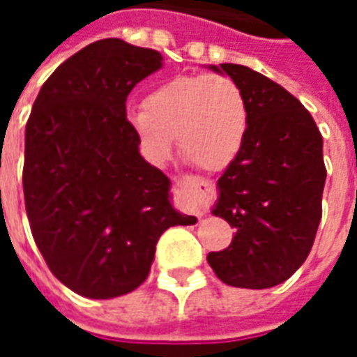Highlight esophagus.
<instances>
[{"label":"esophagus","mask_w":357,"mask_h":357,"mask_svg":"<svg viewBox=\"0 0 357 357\" xmlns=\"http://www.w3.org/2000/svg\"><path fill=\"white\" fill-rule=\"evenodd\" d=\"M183 204L197 216H204V197H208L210 183L201 178H187L181 181Z\"/></svg>","instance_id":"1"}]
</instances>
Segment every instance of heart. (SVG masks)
I'll list each match as a JSON object with an SVG mask.
<instances>
[{
  "instance_id": "heart-1",
  "label": "heart",
  "mask_w": 357,
  "mask_h": 357,
  "mask_svg": "<svg viewBox=\"0 0 357 357\" xmlns=\"http://www.w3.org/2000/svg\"><path fill=\"white\" fill-rule=\"evenodd\" d=\"M130 114L143 153L164 162L176 139L179 155L202 170L231 166L248 133L247 99L225 74H183L166 80Z\"/></svg>"
}]
</instances>
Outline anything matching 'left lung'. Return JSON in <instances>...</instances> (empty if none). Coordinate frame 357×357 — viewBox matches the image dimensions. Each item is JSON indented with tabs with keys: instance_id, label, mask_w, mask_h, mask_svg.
<instances>
[{
	"instance_id": "1",
	"label": "left lung",
	"mask_w": 357,
	"mask_h": 357,
	"mask_svg": "<svg viewBox=\"0 0 357 357\" xmlns=\"http://www.w3.org/2000/svg\"><path fill=\"white\" fill-rule=\"evenodd\" d=\"M210 68L243 89L248 133L237 160L218 179L212 208L235 235L206 260L225 284L269 289L287 281L314 245L327 178L323 137L304 105L264 74L231 63Z\"/></svg>"
}]
</instances>
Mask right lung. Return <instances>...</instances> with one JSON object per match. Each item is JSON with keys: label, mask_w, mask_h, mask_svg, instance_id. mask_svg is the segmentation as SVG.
Here are the masks:
<instances>
[{"label": "right lung", "mask_w": 357, "mask_h": 357, "mask_svg": "<svg viewBox=\"0 0 357 357\" xmlns=\"http://www.w3.org/2000/svg\"><path fill=\"white\" fill-rule=\"evenodd\" d=\"M162 55L118 38L89 43L51 74L24 135L30 229L51 273L97 300L137 289L156 243L197 218L172 206L170 179L139 155L126 99Z\"/></svg>", "instance_id": "right-lung-1"}]
</instances>
